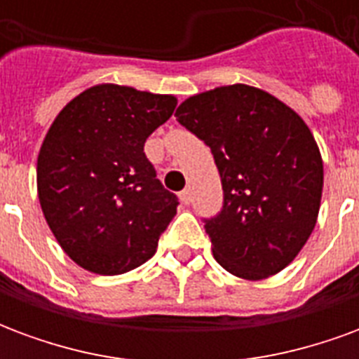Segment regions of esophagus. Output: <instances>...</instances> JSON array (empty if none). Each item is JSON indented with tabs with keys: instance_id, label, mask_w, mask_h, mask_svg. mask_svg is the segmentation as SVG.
<instances>
[{
	"instance_id": "1",
	"label": "esophagus",
	"mask_w": 359,
	"mask_h": 359,
	"mask_svg": "<svg viewBox=\"0 0 359 359\" xmlns=\"http://www.w3.org/2000/svg\"><path fill=\"white\" fill-rule=\"evenodd\" d=\"M179 198H180V202L184 203V205H188V203L192 202V194H190V190H182V192H180L179 194Z\"/></svg>"
}]
</instances>
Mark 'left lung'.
Here are the masks:
<instances>
[{"instance_id":"8db88e82","label":"left lung","mask_w":359,"mask_h":359,"mask_svg":"<svg viewBox=\"0 0 359 359\" xmlns=\"http://www.w3.org/2000/svg\"><path fill=\"white\" fill-rule=\"evenodd\" d=\"M175 117L210 146L221 175L223 210L205 219L217 264L246 280L292 264L323 192V159L304 118L248 84L190 95Z\"/></svg>"}]
</instances>
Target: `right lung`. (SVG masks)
<instances>
[{
  "mask_svg": "<svg viewBox=\"0 0 359 359\" xmlns=\"http://www.w3.org/2000/svg\"><path fill=\"white\" fill-rule=\"evenodd\" d=\"M175 107V95L95 84L51 123L38 154V200L82 269L121 275L156 254L179 200L159 182L144 144Z\"/></svg>",
  "mask_w": 359,
  "mask_h": 359,
  "instance_id": "1",
  "label": "right lung"
}]
</instances>
